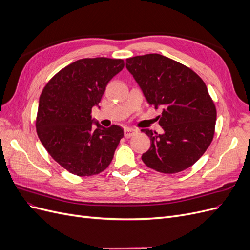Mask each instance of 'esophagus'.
<instances>
[{"instance_id": "34e87169", "label": "esophagus", "mask_w": 250, "mask_h": 250, "mask_svg": "<svg viewBox=\"0 0 250 250\" xmlns=\"http://www.w3.org/2000/svg\"><path fill=\"white\" fill-rule=\"evenodd\" d=\"M137 132H138V130L134 129V128H125L124 135H125V138H130Z\"/></svg>"}]
</instances>
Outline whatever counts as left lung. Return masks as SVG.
Returning a JSON list of instances; mask_svg holds the SVG:
<instances>
[{
  "label": "left lung",
  "mask_w": 250,
  "mask_h": 250,
  "mask_svg": "<svg viewBox=\"0 0 250 250\" xmlns=\"http://www.w3.org/2000/svg\"><path fill=\"white\" fill-rule=\"evenodd\" d=\"M126 67L147 102L163 108L158 123L164 133L142 129L151 141L143 162L167 174L190 168L215 133L217 111L206 83L190 67L161 54L127 58Z\"/></svg>",
  "instance_id": "obj_1"
}]
</instances>
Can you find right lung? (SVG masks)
Here are the masks:
<instances>
[{
	"instance_id": "obj_1",
	"label": "right lung",
	"mask_w": 250,
	"mask_h": 250,
	"mask_svg": "<svg viewBox=\"0 0 250 250\" xmlns=\"http://www.w3.org/2000/svg\"><path fill=\"white\" fill-rule=\"evenodd\" d=\"M123 67V59H79L59 71L42 89L37 135L53 160L75 175L104 171L124 137L120 126L102 127L90 116L94 106L100 107L108 82Z\"/></svg>"
}]
</instances>
